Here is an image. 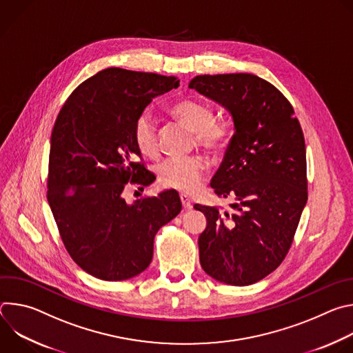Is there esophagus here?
I'll use <instances>...</instances> for the list:
<instances>
[{"label": "esophagus", "mask_w": 353, "mask_h": 353, "mask_svg": "<svg viewBox=\"0 0 353 353\" xmlns=\"http://www.w3.org/2000/svg\"><path fill=\"white\" fill-rule=\"evenodd\" d=\"M180 199H181V204H183V208L184 210H191L192 208V204H191V199L188 195L185 194H180Z\"/></svg>", "instance_id": "esophagus-1"}]
</instances>
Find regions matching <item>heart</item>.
<instances>
[{
  "label": "heart",
  "mask_w": 353,
  "mask_h": 353,
  "mask_svg": "<svg viewBox=\"0 0 353 353\" xmlns=\"http://www.w3.org/2000/svg\"><path fill=\"white\" fill-rule=\"evenodd\" d=\"M172 113L195 134V142L212 154H221L228 148L233 127L228 120L215 119L211 105L196 99H184L172 108ZM132 138L139 152L148 158H158L161 148L158 130L149 113H141L132 125ZM207 161L201 155L172 157L157 168L159 184L181 192H192L204 180Z\"/></svg>",
  "instance_id": "heart-1"
}]
</instances>
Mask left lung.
Wrapping results in <instances>:
<instances>
[{
  "label": "left lung",
  "instance_id": "8db88e82",
  "mask_svg": "<svg viewBox=\"0 0 353 353\" xmlns=\"http://www.w3.org/2000/svg\"><path fill=\"white\" fill-rule=\"evenodd\" d=\"M188 88L225 106L236 130L211 181L230 210L194 205L207 218L201 267L226 285L256 283L285 260L307 203L303 131L289 100L257 75H198Z\"/></svg>",
  "mask_w": 353,
  "mask_h": 353
}]
</instances>
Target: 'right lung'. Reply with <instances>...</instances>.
<instances>
[{
    "label": "right lung",
    "mask_w": 353,
    "mask_h": 353,
    "mask_svg": "<svg viewBox=\"0 0 353 353\" xmlns=\"http://www.w3.org/2000/svg\"><path fill=\"white\" fill-rule=\"evenodd\" d=\"M179 86L174 77L106 68L65 100L52 131L47 201L71 259L103 281H124L148 268L158 230L181 211L176 191L127 204L128 184L155 180L132 138L135 119Z\"/></svg>",
    "instance_id": "right-lung-1"
}]
</instances>
